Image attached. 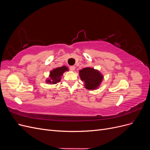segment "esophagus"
<instances>
[{"label":"esophagus","instance_id":"esophagus-1","mask_svg":"<svg viewBox=\"0 0 150 150\" xmlns=\"http://www.w3.org/2000/svg\"><path fill=\"white\" fill-rule=\"evenodd\" d=\"M75 68H76V67L74 66H71L69 67V69L72 71H74L75 70Z\"/></svg>","mask_w":150,"mask_h":150}]
</instances>
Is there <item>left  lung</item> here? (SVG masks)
Wrapping results in <instances>:
<instances>
[{
    "instance_id": "1",
    "label": "left lung",
    "mask_w": 150,
    "mask_h": 150,
    "mask_svg": "<svg viewBox=\"0 0 150 150\" xmlns=\"http://www.w3.org/2000/svg\"><path fill=\"white\" fill-rule=\"evenodd\" d=\"M79 76L81 79L85 83V88L88 89H96L103 79L100 72L90 67L83 68L80 70Z\"/></svg>"
}]
</instances>
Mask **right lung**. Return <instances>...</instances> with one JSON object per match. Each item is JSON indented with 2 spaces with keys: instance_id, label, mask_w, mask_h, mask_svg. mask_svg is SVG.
Wrapping results in <instances>:
<instances>
[{
  "instance_id": "obj_1",
  "label": "right lung",
  "mask_w": 150,
  "mask_h": 150,
  "mask_svg": "<svg viewBox=\"0 0 150 150\" xmlns=\"http://www.w3.org/2000/svg\"><path fill=\"white\" fill-rule=\"evenodd\" d=\"M66 71H68V68L66 66H62L61 67H57L50 72V79H48L46 82L50 84H56L61 81V78L63 73Z\"/></svg>"
}]
</instances>
